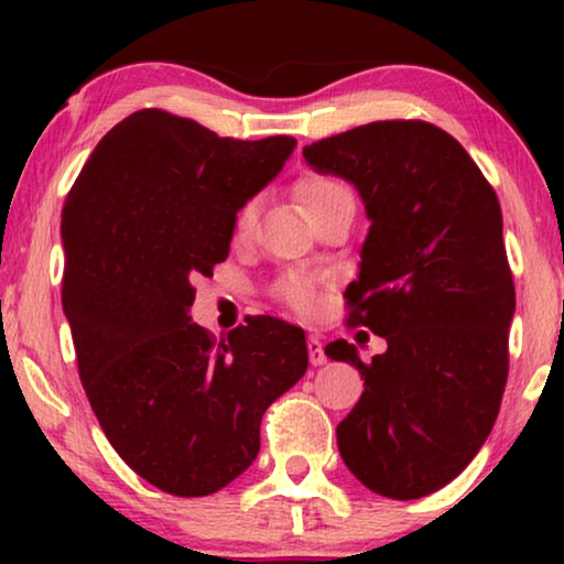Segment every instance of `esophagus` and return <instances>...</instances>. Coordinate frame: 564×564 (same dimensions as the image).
Segmentation results:
<instances>
[{"instance_id": "1", "label": "esophagus", "mask_w": 564, "mask_h": 564, "mask_svg": "<svg viewBox=\"0 0 564 564\" xmlns=\"http://www.w3.org/2000/svg\"><path fill=\"white\" fill-rule=\"evenodd\" d=\"M307 357H311V365L313 367L326 365V351H323V344H321L318 336L307 338Z\"/></svg>"}]
</instances>
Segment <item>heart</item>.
Here are the masks:
<instances>
[{
  "mask_svg": "<svg viewBox=\"0 0 564 564\" xmlns=\"http://www.w3.org/2000/svg\"><path fill=\"white\" fill-rule=\"evenodd\" d=\"M297 197L300 203L305 205V210L311 218L321 215L323 210H328V207H334L336 203H341V199H354L349 184L338 180L334 174H323V172H311L300 176ZM253 215H257V210H253L251 203L243 205L241 210L236 213V223H234L236 241H243V238L251 236ZM274 297L300 315H307L315 311V284L313 280H307V276H300V274L282 276V280L274 284Z\"/></svg>",
  "mask_w": 564,
  "mask_h": 564,
  "instance_id": "b5f03b06",
  "label": "heart"
}]
</instances>
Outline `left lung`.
Listing matches in <instances>:
<instances>
[{
    "label": "left lung",
    "instance_id": "1",
    "mask_svg": "<svg viewBox=\"0 0 564 564\" xmlns=\"http://www.w3.org/2000/svg\"><path fill=\"white\" fill-rule=\"evenodd\" d=\"M307 164L349 180L372 220L346 326L388 351L361 361L365 392L338 423V452L377 496L413 500L465 469L498 419L516 311L503 215L457 138L426 120H377L305 145Z\"/></svg>",
    "mask_w": 564,
    "mask_h": 564
}]
</instances>
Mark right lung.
I'll list each match as a JSON object with an SVG mask.
<instances>
[{
  "mask_svg": "<svg viewBox=\"0 0 564 564\" xmlns=\"http://www.w3.org/2000/svg\"><path fill=\"white\" fill-rule=\"evenodd\" d=\"M292 149V135L220 138L145 107L68 189L61 303L84 392L122 462L169 496H210L246 473L261 415L307 369L303 328L257 315L215 338L187 315L192 282L226 261L236 213Z\"/></svg>",
  "mask_w": 564,
  "mask_h": 564,
  "instance_id": "right-lung-1",
  "label": "right lung"
}]
</instances>
